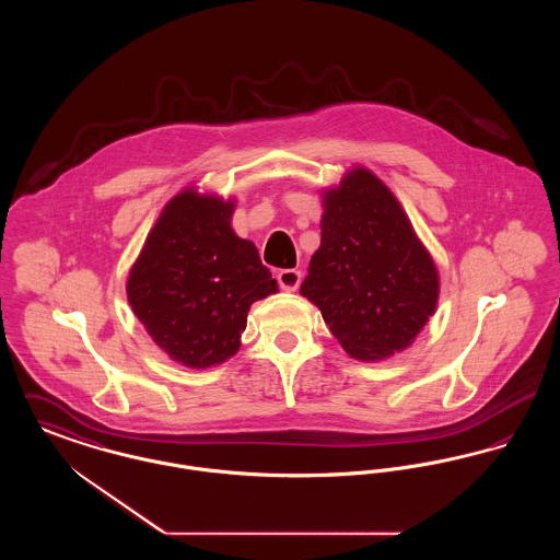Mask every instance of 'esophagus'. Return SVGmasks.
I'll return each mask as SVG.
<instances>
[{
    "instance_id": "esophagus-1",
    "label": "esophagus",
    "mask_w": 560,
    "mask_h": 560,
    "mask_svg": "<svg viewBox=\"0 0 560 560\" xmlns=\"http://www.w3.org/2000/svg\"><path fill=\"white\" fill-rule=\"evenodd\" d=\"M277 281H279V288L285 290V292H295L302 283V272L295 270V268H283L277 272Z\"/></svg>"
}]
</instances>
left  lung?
<instances>
[{
  "instance_id": "left-lung-1",
  "label": "left lung",
  "mask_w": 560,
  "mask_h": 560,
  "mask_svg": "<svg viewBox=\"0 0 560 560\" xmlns=\"http://www.w3.org/2000/svg\"><path fill=\"white\" fill-rule=\"evenodd\" d=\"M320 245L300 293L350 357L380 361L432 317L439 272L397 197L365 167L323 192Z\"/></svg>"
}]
</instances>
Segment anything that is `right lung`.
<instances>
[{
	"label": "right lung",
	"mask_w": 560,
	"mask_h": 560,
	"mask_svg": "<svg viewBox=\"0 0 560 560\" xmlns=\"http://www.w3.org/2000/svg\"><path fill=\"white\" fill-rule=\"evenodd\" d=\"M233 210L231 199L185 188L163 208L128 277L133 315L192 370L231 359L249 306L279 290L256 245L235 235Z\"/></svg>",
	"instance_id": "add662e5"
}]
</instances>
